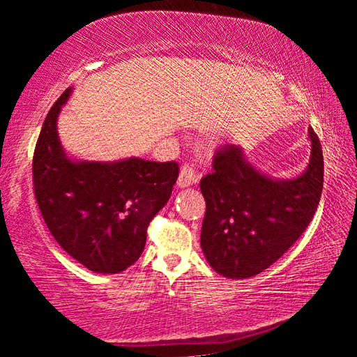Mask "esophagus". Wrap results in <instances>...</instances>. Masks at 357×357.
I'll list each match as a JSON object with an SVG mask.
<instances>
[{"label": "esophagus", "instance_id": "esophagus-1", "mask_svg": "<svg viewBox=\"0 0 357 357\" xmlns=\"http://www.w3.org/2000/svg\"><path fill=\"white\" fill-rule=\"evenodd\" d=\"M198 181V174L195 172V168L190 164H184L183 168L179 172V178H178V185L179 187H189L193 183Z\"/></svg>", "mask_w": 357, "mask_h": 357}]
</instances>
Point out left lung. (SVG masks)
I'll list each match as a JSON object with an SVG mask.
<instances>
[{
	"instance_id": "obj_1",
	"label": "left lung",
	"mask_w": 357,
	"mask_h": 357,
	"mask_svg": "<svg viewBox=\"0 0 357 357\" xmlns=\"http://www.w3.org/2000/svg\"><path fill=\"white\" fill-rule=\"evenodd\" d=\"M310 164L296 179L275 181L255 170L243 149L215 151L213 173L200 181L206 200L202 249L211 268L229 279L253 277L275 263L313 219L323 190V151L313 129Z\"/></svg>"
}]
</instances>
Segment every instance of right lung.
Listing matches in <instances>:
<instances>
[{"mask_svg": "<svg viewBox=\"0 0 357 357\" xmlns=\"http://www.w3.org/2000/svg\"><path fill=\"white\" fill-rule=\"evenodd\" d=\"M66 89L48 112L33 157L34 195L56 243L100 274H118L140 258L149 222L170 200L179 167L130 157L74 162L59 143L56 121Z\"/></svg>", "mask_w": 357, "mask_h": 357, "instance_id": "right-lung-1", "label": "right lung"}]
</instances>
